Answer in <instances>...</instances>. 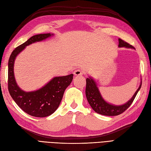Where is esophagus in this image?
Returning a JSON list of instances; mask_svg holds the SVG:
<instances>
[{"instance_id":"1","label":"esophagus","mask_w":151,"mask_h":151,"mask_svg":"<svg viewBox=\"0 0 151 151\" xmlns=\"http://www.w3.org/2000/svg\"><path fill=\"white\" fill-rule=\"evenodd\" d=\"M74 74L76 76H81L83 75V72H82L81 70L77 69V70H76L74 72Z\"/></svg>"}]
</instances>
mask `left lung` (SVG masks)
Wrapping results in <instances>:
<instances>
[{"mask_svg":"<svg viewBox=\"0 0 151 151\" xmlns=\"http://www.w3.org/2000/svg\"><path fill=\"white\" fill-rule=\"evenodd\" d=\"M118 47H125L127 48L135 49L134 47L124 42L122 39H118ZM142 83L140 82L139 88L135 91L132 98L126 103L122 105H114L106 102L103 98L100 93L97 84L92 77H89L86 79V96L90 106L93 110L96 113L105 116H116L124 112L129 108L134 100L137 94L139 92L141 88Z\"/></svg>","mask_w":151,"mask_h":151,"instance_id":"1","label":"left lung"}]
</instances>
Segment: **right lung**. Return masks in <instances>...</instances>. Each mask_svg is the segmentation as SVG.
Here are the masks:
<instances>
[{"mask_svg":"<svg viewBox=\"0 0 151 151\" xmlns=\"http://www.w3.org/2000/svg\"><path fill=\"white\" fill-rule=\"evenodd\" d=\"M53 34L36 35L19 45L12 52L8 62V89L16 103L28 115L35 117H46L52 115L59 106L63 93L73 79L72 74L55 77L42 88L26 92L16 83L14 73V65L16 57L26 47L46 40Z\"/></svg>","mask_w":151,"mask_h":151,"instance_id":"add662e5","label":"right lung"}]
</instances>
